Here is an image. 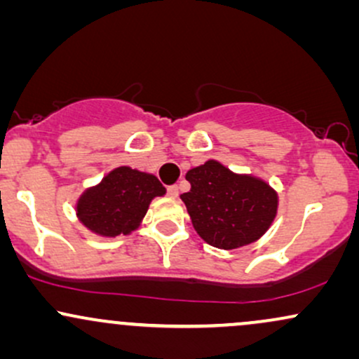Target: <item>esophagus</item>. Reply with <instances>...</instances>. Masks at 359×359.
Listing matches in <instances>:
<instances>
[{
	"instance_id": "1",
	"label": "esophagus",
	"mask_w": 359,
	"mask_h": 359,
	"mask_svg": "<svg viewBox=\"0 0 359 359\" xmlns=\"http://www.w3.org/2000/svg\"><path fill=\"white\" fill-rule=\"evenodd\" d=\"M167 194L168 197H177L179 196V187L177 185H170V187H167Z\"/></svg>"
}]
</instances>
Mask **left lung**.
<instances>
[{
	"mask_svg": "<svg viewBox=\"0 0 359 359\" xmlns=\"http://www.w3.org/2000/svg\"><path fill=\"white\" fill-rule=\"evenodd\" d=\"M191 191L180 196L192 226L205 243L236 250L263 236L278 209V194L265 180L234 174L217 160H208L185 174Z\"/></svg>",
	"mask_w": 359,
	"mask_h": 359,
	"instance_id": "8db88e82",
	"label": "left lung"
}]
</instances>
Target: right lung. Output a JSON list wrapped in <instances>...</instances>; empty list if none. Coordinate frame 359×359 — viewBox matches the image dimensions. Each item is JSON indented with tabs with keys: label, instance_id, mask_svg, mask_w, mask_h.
Wrapping results in <instances>:
<instances>
[{
	"label": "right lung",
	"instance_id": "obj_1",
	"mask_svg": "<svg viewBox=\"0 0 359 359\" xmlns=\"http://www.w3.org/2000/svg\"><path fill=\"white\" fill-rule=\"evenodd\" d=\"M165 192L155 175L118 167L102 177L100 184L81 194L76 214L89 231L116 238L138 229L151 201L165 196Z\"/></svg>",
	"mask_w": 359,
	"mask_h": 359
}]
</instances>
